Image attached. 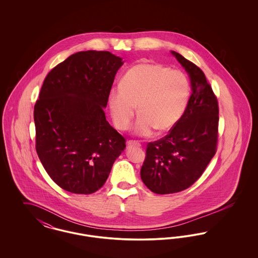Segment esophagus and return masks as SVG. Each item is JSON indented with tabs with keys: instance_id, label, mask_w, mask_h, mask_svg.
Returning <instances> with one entry per match:
<instances>
[{
	"instance_id": "1",
	"label": "esophagus",
	"mask_w": 258,
	"mask_h": 258,
	"mask_svg": "<svg viewBox=\"0 0 258 258\" xmlns=\"http://www.w3.org/2000/svg\"><path fill=\"white\" fill-rule=\"evenodd\" d=\"M133 146H136V147H141V144L138 143L137 141H134V140H128L127 141V147H133Z\"/></svg>"
}]
</instances>
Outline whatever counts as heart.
Segmentation results:
<instances>
[{
    "mask_svg": "<svg viewBox=\"0 0 258 258\" xmlns=\"http://www.w3.org/2000/svg\"><path fill=\"white\" fill-rule=\"evenodd\" d=\"M120 86L112 88L108 96L112 119L119 130L126 131L137 105L140 116L135 130L141 136L171 130L183 116L190 93L186 74L151 61L133 66Z\"/></svg>",
    "mask_w": 258,
    "mask_h": 258,
    "instance_id": "b5f03b06",
    "label": "heart"
}]
</instances>
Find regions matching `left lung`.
<instances>
[{"instance_id": "obj_1", "label": "left lung", "mask_w": 258, "mask_h": 258, "mask_svg": "<svg viewBox=\"0 0 258 258\" xmlns=\"http://www.w3.org/2000/svg\"><path fill=\"white\" fill-rule=\"evenodd\" d=\"M189 74L192 93L169 134L149 142L140 176L157 195L182 191L195 184L217 152L219 102L202 70L172 51Z\"/></svg>"}]
</instances>
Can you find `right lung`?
<instances>
[{
  "label": "right lung",
  "mask_w": 258,
  "mask_h": 258,
  "mask_svg": "<svg viewBox=\"0 0 258 258\" xmlns=\"http://www.w3.org/2000/svg\"><path fill=\"white\" fill-rule=\"evenodd\" d=\"M122 59L108 51L77 52L46 75L34 108L37 156L62 189L91 195L106 182L125 139L104 107Z\"/></svg>",
  "instance_id": "obj_1"
}]
</instances>
